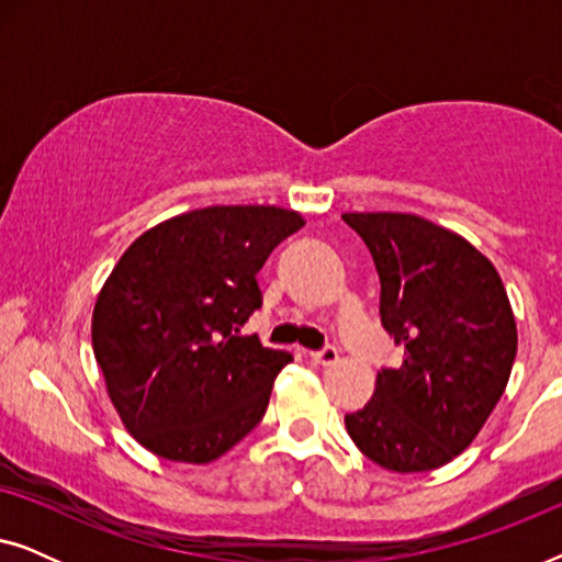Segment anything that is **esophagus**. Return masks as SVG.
I'll use <instances>...</instances> for the list:
<instances>
[{
  "label": "esophagus",
  "instance_id": "1",
  "mask_svg": "<svg viewBox=\"0 0 562 562\" xmlns=\"http://www.w3.org/2000/svg\"><path fill=\"white\" fill-rule=\"evenodd\" d=\"M337 358H340V352H337L335 345H325L322 350L312 352V360H314V363H319V366H335Z\"/></svg>",
  "mask_w": 562,
  "mask_h": 562
}]
</instances>
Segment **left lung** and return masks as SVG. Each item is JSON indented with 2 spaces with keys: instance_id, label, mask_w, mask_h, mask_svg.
Returning <instances> with one entry per match:
<instances>
[{
  "instance_id": "left-lung-1",
  "label": "left lung",
  "mask_w": 562,
  "mask_h": 562,
  "mask_svg": "<svg viewBox=\"0 0 562 562\" xmlns=\"http://www.w3.org/2000/svg\"><path fill=\"white\" fill-rule=\"evenodd\" d=\"M381 281V325L404 348L345 427L386 471L422 473L475 440L517 356V322L491 260L417 214L348 212Z\"/></svg>"
}]
</instances>
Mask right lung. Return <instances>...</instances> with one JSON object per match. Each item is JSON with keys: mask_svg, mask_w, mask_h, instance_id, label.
I'll return each instance as SVG.
<instances>
[{"mask_svg": "<svg viewBox=\"0 0 562 562\" xmlns=\"http://www.w3.org/2000/svg\"><path fill=\"white\" fill-rule=\"evenodd\" d=\"M304 227L281 206H204L143 233L104 281L91 345L122 425L176 463H212L263 419L291 360L240 327L256 273Z\"/></svg>", "mask_w": 562, "mask_h": 562, "instance_id": "right-lung-1", "label": "right lung"}]
</instances>
